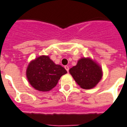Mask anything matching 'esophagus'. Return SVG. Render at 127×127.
Segmentation results:
<instances>
[{
	"mask_svg": "<svg viewBox=\"0 0 127 127\" xmlns=\"http://www.w3.org/2000/svg\"><path fill=\"white\" fill-rule=\"evenodd\" d=\"M64 68L66 69L67 72H68V70H69V67H68V66H67V65H66V66H64Z\"/></svg>",
	"mask_w": 127,
	"mask_h": 127,
	"instance_id": "1",
	"label": "esophagus"
}]
</instances>
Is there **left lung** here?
<instances>
[{
    "label": "left lung",
    "mask_w": 127,
    "mask_h": 127,
    "mask_svg": "<svg viewBox=\"0 0 127 127\" xmlns=\"http://www.w3.org/2000/svg\"><path fill=\"white\" fill-rule=\"evenodd\" d=\"M75 82L84 90L95 87L102 79L103 71L101 66L90 57H83L75 66L69 69Z\"/></svg>",
    "instance_id": "obj_1"
}]
</instances>
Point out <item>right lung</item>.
Returning <instances> with one entry per match:
<instances>
[{"mask_svg":"<svg viewBox=\"0 0 127 127\" xmlns=\"http://www.w3.org/2000/svg\"><path fill=\"white\" fill-rule=\"evenodd\" d=\"M66 73L64 67L54 63L49 56L42 55L29 63L26 77L35 90L46 92L53 89L61 77Z\"/></svg>","mask_w":127,"mask_h":127,"instance_id":"obj_1","label":"right lung"}]
</instances>
